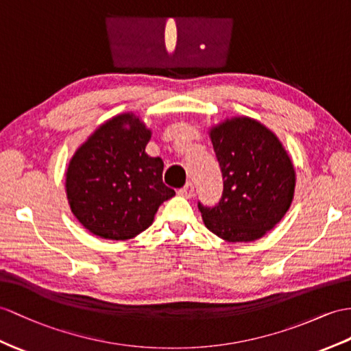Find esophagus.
<instances>
[{
	"label": "esophagus",
	"instance_id": "34e87169",
	"mask_svg": "<svg viewBox=\"0 0 351 351\" xmlns=\"http://www.w3.org/2000/svg\"><path fill=\"white\" fill-rule=\"evenodd\" d=\"M193 193H195V187H193V184H192L191 182H187V183L182 187V189L178 191V195L184 196V198H192Z\"/></svg>",
	"mask_w": 351,
	"mask_h": 351
}]
</instances>
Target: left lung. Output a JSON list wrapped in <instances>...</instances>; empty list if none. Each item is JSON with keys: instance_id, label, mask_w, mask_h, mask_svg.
Wrapping results in <instances>:
<instances>
[{"instance_id": "obj_1", "label": "left lung", "mask_w": 351, "mask_h": 351, "mask_svg": "<svg viewBox=\"0 0 351 351\" xmlns=\"http://www.w3.org/2000/svg\"><path fill=\"white\" fill-rule=\"evenodd\" d=\"M211 143L223 177L219 204L198 202L213 234L230 243L254 241L285 217L295 192L292 160L277 136L249 117L213 128Z\"/></svg>"}]
</instances>
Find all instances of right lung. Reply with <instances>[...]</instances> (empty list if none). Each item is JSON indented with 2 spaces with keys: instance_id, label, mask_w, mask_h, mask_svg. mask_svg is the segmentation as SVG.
Masks as SVG:
<instances>
[{
  "instance_id": "obj_1",
  "label": "right lung",
  "mask_w": 351,
  "mask_h": 351,
  "mask_svg": "<svg viewBox=\"0 0 351 351\" xmlns=\"http://www.w3.org/2000/svg\"><path fill=\"white\" fill-rule=\"evenodd\" d=\"M150 131L134 114L101 125L75 152L66 171V196L77 220L106 240H130L147 229L174 189L162 182L164 162L150 158Z\"/></svg>"
}]
</instances>
